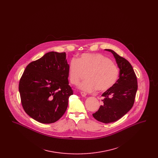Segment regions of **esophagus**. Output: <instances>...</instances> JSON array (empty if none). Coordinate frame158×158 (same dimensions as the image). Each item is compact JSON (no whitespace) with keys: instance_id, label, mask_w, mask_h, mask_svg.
Segmentation results:
<instances>
[{"instance_id":"esophagus-1","label":"esophagus","mask_w":158,"mask_h":158,"mask_svg":"<svg viewBox=\"0 0 158 158\" xmlns=\"http://www.w3.org/2000/svg\"><path fill=\"white\" fill-rule=\"evenodd\" d=\"M81 95L82 96V97H86V94L85 93V92H81Z\"/></svg>"}]
</instances>
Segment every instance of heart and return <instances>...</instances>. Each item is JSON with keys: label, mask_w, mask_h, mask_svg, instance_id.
<instances>
[{"label": "heart", "mask_w": 158, "mask_h": 158, "mask_svg": "<svg viewBox=\"0 0 158 158\" xmlns=\"http://www.w3.org/2000/svg\"><path fill=\"white\" fill-rule=\"evenodd\" d=\"M70 82L77 85L87 73L85 81L79 86L81 90L104 92L114 86L119 77V69L109 58L101 54H82L77 59H72L69 65Z\"/></svg>", "instance_id": "heart-1"}]
</instances>
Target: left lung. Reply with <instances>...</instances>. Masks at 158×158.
I'll list each match as a JSON object with an SVG mask.
<instances>
[{"mask_svg": "<svg viewBox=\"0 0 158 158\" xmlns=\"http://www.w3.org/2000/svg\"><path fill=\"white\" fill-rule=\"evenodd\" d=\"M120 69L119 79L109 90L102 94V105L92 114L98 121L105 124L118 120L133 107L137 90V80L129 61L110 49Z\"/></svg>", "mask_w": 158, "mask_h": 158, "instance_id": "left-lung-1", "label": "left lung"}]
</instances>
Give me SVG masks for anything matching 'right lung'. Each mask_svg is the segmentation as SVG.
I'll return each mask as SVG.
<instances>
[{
    "label": "right lung",
    "instance_id": "add662e5",
    "mask_svg": "<svg viewBox=\"0 0 158 158\" xmlns=\"http://www.w3.org/2000/svg\"><path fill=\"white\" fill-rule=\"evenodd\" d=\"M66 53L51 52L32 61L19 83L25 113L43 124L53 123L63 115L73 92L69 85Z\"/></svg>",
    "mask_w": 158,
    "mask_h": 158
}]
</instances>
